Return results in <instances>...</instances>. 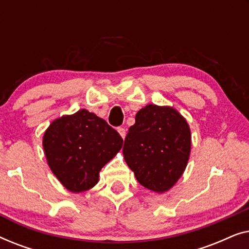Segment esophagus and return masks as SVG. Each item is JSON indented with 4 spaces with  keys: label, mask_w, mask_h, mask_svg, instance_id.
<instances>
[{
    "label": "esophagus",
    "mask_w": 249,
    "mask_h": 249,
    "mask_svg": "<svg viewBox=\"0 0 249 249\" xmlns=\"http://www.w3.org/2000/svg\"><path fill=\"white\" fill-rule=\"evenodd\" d=\"M118 132L120 134L122 139H124L125 137V129L124 128H118Z\"/></svg>",
    "instance_id": "34e87169"
}]
</instances>
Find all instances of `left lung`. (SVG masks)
I'll list each match as a JSON object with an SVG mask.
<instances>
[{
  "label": "left lung",
  "mask_w": 249,
  "mask_h": 249,
  "mask_svg": "<svg viewBox=\"0 0 249 249\" xmlns=\"http://www.w3.org/2000/svg\"><path fill=\"white\" fill-rule=\"evenodd\" d=\"M122 149L142 186L162 194L185 171L192 149L188 122L175 107L147 104L137 112Z\"/></svg>",
  "instance_id": "obj_1"
}]
</instances>
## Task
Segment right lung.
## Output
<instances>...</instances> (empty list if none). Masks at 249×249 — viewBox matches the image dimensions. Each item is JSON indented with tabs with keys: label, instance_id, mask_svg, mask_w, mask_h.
<instances>
[{
	"label": "right lung",
	"instance_id": "obj_1",
	"mask_svg": "<svg viewBox=\"0 0 249 249\" xmlns=\"http://www.w3.org/2000/svg\"><path fill=\"white\" fill-rule=\"evenodd\" d=\"M122 144L117 130L86 108L55 119L43 136L47 164L71 193L93 188L101 169L118 154Z\"/></svg>",
	"mask_w": 249,
	"mask_h": 249
}]
</instances>
